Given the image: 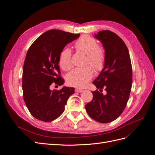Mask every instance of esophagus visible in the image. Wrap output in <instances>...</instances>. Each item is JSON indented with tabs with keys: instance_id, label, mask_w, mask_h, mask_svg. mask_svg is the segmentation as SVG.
<instances>
[{
	"instance_id": "obj_1",
	"label": "esophagus",
	"mask_w": 155,
	"mask_h": 155,
	"mask_svg": "<svg viewBox=\"0 0 155 155\" xmlns=\"http://www.w3.org/2000/svg\"><path fill=\"white\" fill-rule=\"evenodd\" d=\"M75 91H76V92H82L83 91V89H81V88H76V89H75Z\"/></svg>"
}]
</instances>
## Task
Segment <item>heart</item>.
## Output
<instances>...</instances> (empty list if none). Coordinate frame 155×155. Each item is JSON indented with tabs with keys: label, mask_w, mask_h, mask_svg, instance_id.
Instances as JSON below:
<instances>
[{
	"label": "heart",
	"mask_w": 155,
	"mask_h": 155,
	"mask_svg": "<svg viewBox=\"0 0 155 155\" xmlns=\"http://www.w3.org/2000/svg\"><path fill=\"white\" fill-rule=\"evenodd\" d=\"M74 46L79 51L86 54L84 61L85 64H90L95 72H101L105 63V53L98 46L97 41L94 37L84 35L75 42ZM59 64L64 71H68L72 67V51L68 48H64L59 54ZM93 76V70L90 66L76 68L72 70L67 77L69 85L83 87L91 81Z\"/></svg>",
	"instance_id": "obj_1"
}]
</instances>
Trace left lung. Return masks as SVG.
Masks as SVG:
<instances>
[{
    "label": "left lung",
    "instance_id": "left-lung-1",
    "mask_svg": "<svg viewBox=\"0 0 155 155\" xmlns=\"http://www.w3.org/2000/svg\"><path fill=\"white\" fill-rule=\"evenodd\" d=\"M95 37L105 48V63L92 82L100 91H92L93 98L85 109L93 120L106 124L118 118L127 104L133 83L132 65L127 47L115 33L101 31ZM104 88L105 95L102 94Z\"/></svg>",
    "mask_w": 155,
    "mask_h": 155
}]
</instances>
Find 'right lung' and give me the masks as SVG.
Instances as JSON below:
<instances>
[{"label": "right lung", "mask_w": 155, "mask_h": 155, "mask_svg": "<svg viewBox=\"0 0 155 155\" xmlns=\"http://www.w3.org/2000/svg\"><path fill=\"white\" fill-rule=\"evenodd\" d=\"M79 35L51 30L41 35L28 50L22 70L23 98L30 114L37 120L48 122L58 118L74 93L72 87L51 91L50 87L64 83L59 56L64 46Z\"/></svg>", "instance_id": "right-lung-1"}]
</instances>
